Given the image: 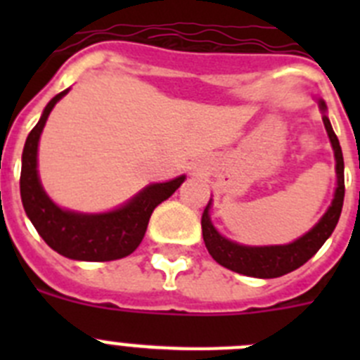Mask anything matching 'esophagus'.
<instances>
[{
    "label": "esophagus",
    "instance_id": "esophagus-1",
    "mask_svg": "<svg viewBox=\"0 0 360 360\" xmlns=\"http://www.w3.org/2000/svg\"><path fill=\"white\" fill-rule=\"evenodd\" d=\"M191 174H193V176H205V174H207V165L195 164L191 167Z\"/></svg>",
    "mask_w": 360,
    "mask_h": 360
}]
</instances>
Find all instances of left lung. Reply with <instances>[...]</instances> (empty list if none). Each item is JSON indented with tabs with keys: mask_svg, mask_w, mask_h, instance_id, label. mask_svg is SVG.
<instances>
[{
	"mask_svg": "<svg viewBox=\"0 0 360 360\" xmlns=\"http://www.w3.org/2000/svg\"><path fill=\"white\" fill-rule=\"evenodd\" d=\"M319 108L323 111L324 128L328 133L333 155H335L337 189L328 211L324 212L323 218L307 234H303L299 240L292 241V243L249 247V245H241L236 243V241L227 240L216 231L211 221V216H209V209H211V202H209L202 214V234L205 247H207L209 254L214 257L216 263L232 270V272L250 276V278H279V276L288 274L292 270L304 265L323 247L324 241L332 236L333 229L339 221V216H341L342 202H345V160H342L339 139L333 133L332 124H330L328 115H326V104H324L323 98H319Z\"/></svg>",
	"mask_w": 360,
	"mask_h": 360,
	"instance_id": "obj_1",
	"label": "left lung"
}]
</instances>
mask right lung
Instances as JSON below:
<instances>
[{
    "mask_svg": "<svg viewBox=\"0 0 360 360\" xmlns=\"http://www.w3.org/2000/svg\"><path fill=\"white\" fill-rule=\"evenodd\" d=\"M68 90L57 94L46 104L39 122L27 136L21 157V202L32 225L50 249L77 262H113L133 252L141 245L151 212L169 198L186 176L164 184H151L122 207L101 214L66 211L49 198L37 174V146L50 111Z\"/></svg>",
    "mask_w": 360,
    "mask_h": 360,
    "instance_id": "right-lung-1",
    "label": "right lung"
}]
</instances>
